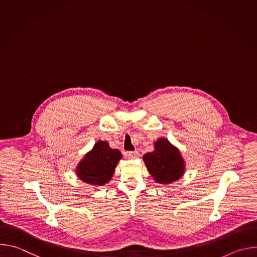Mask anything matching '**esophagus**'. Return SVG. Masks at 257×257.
Returning a JSON list of instances; mask_svg holds the SVG:
<instances>
[{
    "instance_id": "obj_1",
    "label": "esophagus",
    "mask_w": 257,
    "mask_h": 257,
    "mask_svg": "<svg viewBox=\"0 0 257 257\" xmlns=\"http://www.w3.org/2000/svg\"><path fill=\"white\" fill-rule=\"evenodd\" d=\"M138 156H139V154H138L137 151H134V152H126V153H125V157L128 158L129 160H134V159H136Z\"/></svg>"
}]
</instances>
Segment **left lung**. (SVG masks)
<instances>
[{"mask_svg":"<svg viewBox=\"0 0 257 257\" xmlns=\"http://www.w3.org/2000/svg\"><path fill=\"white\" fill-rule=\"evenodd\" d=\"M143 161L155 181L161 184L179 180L185 172L181 153L166 138H159L155 142V151L145 154Z\"/></svg>","mask_w":257,"mask_h":257,"instance_id":"1","label":"left lung"}]
</instances>
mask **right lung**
<instances>
[{"label": "right lung", "instance_id": "right-lung-1", "mask_svg": "<svg viewBox=\"0 0 257 257\" xmlns=\"http://www.w3.org/2000/svg\"><path fill=\"white\" fill-rule=\"evenodd\" d=\"M122 154L113 150L106 141H97L76 168L77 177L91 185L102 186L112 179Z\"/></svg>", "mask_w": 257, "mask_h": 257}]
</instances>
